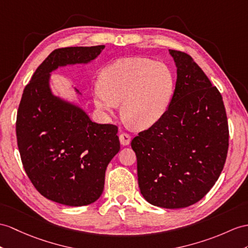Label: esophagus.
<instances>
[{"label": "esophagus", "mask_w": 248, "mask_h": 248, "mask_svg": "<svg viewBox=\"0 0 248 248\" xmlns=\"http://www.w3.org/2000/svg\"><path fill=\"white\" fill-rule=\"evenodd\" d=\"M119 139H120L121 145H123V146H127V145L130 143V136L127 134H121Z\"/></svg>", "instance_id": "obj_1"}]
</instances>
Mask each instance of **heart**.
Masks as SVG:
<instances>
[{"instance_id": "1", "label": "heart", "mask_w": 248, "mask_h": 248, "mask_svg": "<svg viewBox=\"0 0 248 248\" xmlns=\"http://www.w3.org/2000/svg\"><path fill=\"white\" fill-rule=\"evenodd\" d=\"M176 81L166 65L146 58H121L102 70L93 103L112 114L122 101V113L136 128L155 125L170 108Z\"/></svg>"}]
</instances>
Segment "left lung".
<instances>
[{
    "mask_svg": "<svg viewBox=\"0 0 248 248\" xmlns=\"http://www.w3.org/2000/svg\"><path fill=\"white\" fill-rule=\"evenodd\" d=\"M177 67L171 104L131 141L138 182L148 203L184 208L200 201L224 167L228 124L222 95L188 54L170 49Z\"/></svg>",
    "mask_w": 248,
    "mask_h": 248,
    "instance_id": "obj_1",
    "label": "left lung"
}]
</instances>
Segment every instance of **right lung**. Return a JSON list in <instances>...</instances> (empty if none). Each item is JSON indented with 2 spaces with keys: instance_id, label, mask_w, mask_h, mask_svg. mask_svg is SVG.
Returning a JSON list of instances; mask_svg holds the SVG:
<instances>
[{
  "instance_id": "add662e5",
  "label": "right lung",
  "mask_w": 248,
  "mask_h": 248,
  "mask_svg": "<svg viewBox=\"0 0 248 248\" xmlns=\"http://www.w3.org/2000/svg\"><path fill=\"white\" fill-rule=\"evenodd\" d=\"M104 48L53 50L24 89L17 110L16 139L24 170L42 196L67 206L89 205L101 197L106 168L119 153L120 142L117 126L93 122L82 106L53 93L51 72L92 63Z\"/></svg>"
}]
</instances>
